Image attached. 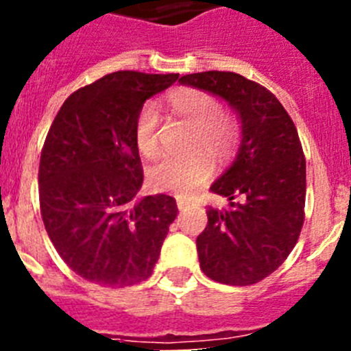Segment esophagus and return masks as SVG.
Segmentation results:
<instances>
[{"label":"esophagus","mask_w":351,"mask_h":351,"mask_svg":"<svg viewBox=\"0 0 351 351\" xmlns=\"http://www.w3.org/2000/svg\"><path fill=\"white\" fill-rule=\"evenodd\" d=\"M190 206H191V202H190V200H188V198H181V197L178 198V207H179V210L190 209Z\"/></svg>","instance_id":"obj_1"}]
</instances>
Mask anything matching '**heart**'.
<instances>
[{"mask_svg": "<svg viewBox=\"0 0 351 351\" xmlns=\"http://www.w3.org/2000/svg\"><path fill=\"white\" fill-rule=\"evenodd\" d=\"M167 107L176 116L197 126L195 151H204L216 163H225L234 156L243 135V125L237 114L228 108H221L216 96L204 89L184 86L172 89L167 95ZM158 123L160 117L153 105H145L135 123V142L142 156L149 160L156 158L160 153L156 137ZM210 161L204 154L167 158L149 170V182L156 190L190 195L210 178Z\"/></svg>", "mask_w": 351, "mask_h": 351, "instance_id": "obj_1", "label": "heart"}]
</instances>
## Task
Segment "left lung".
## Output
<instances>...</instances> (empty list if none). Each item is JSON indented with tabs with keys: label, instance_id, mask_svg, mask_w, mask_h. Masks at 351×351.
I'll return each mask as SVG.
<instances>
[{
	"label": "left lung",
	"instance_id": "1",
	"mask_svg": "<svg viewBox=\"0 0 351 351\" xmlns=\"http://www.w3.org/2000/svg\"><path fill=\"white\" fill-rule=\"evenodd\" d=\"M179 82L221 96L241 116L237 158L210 186L230 204L207 209L209 221L197 237V251L210 280L255 285L287 260L302 230L306 158L299 133L267 88L234 71L190 73Z\"/></svg>",
	"mask_w": 351,
	"mask_h": 351
}]
</instances>
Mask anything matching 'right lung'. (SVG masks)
<instances>
[{"mask_svg":"<svg viewBox=\"0 0 351 351\" xmlns=\"http://www.w3.org/2000/svg\"><path fill=\"white\" fill-rule=\"evenodd\" d=\"M178 73L123 70L71 93L56 114L38 167L43 225L71 271L101 287L147 280L169 226L176 198H138L144 181L135 123L147 98Z\"/></svg>","mask_w":351,"mask_h":351,"instance_id":"1","label":"right lung"}]
</instances>
